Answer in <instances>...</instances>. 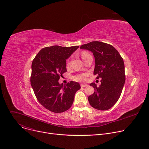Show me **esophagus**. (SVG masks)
<instances>
[{
  "instance_id": "34e87169",
  "label": "esophagus",
  "mask_w": 149,
  "mask_h": 149,
  "mask_svg": "<svg viewBox=\"0 0 149 149\" xmlns=\"http://www.w3.org/2000/svg\"><path fill=\"white\" fill-rule=\"evenodd\" d=\"M81 87H87L88 85L86 84H81Z\"/></svg>"
}]
</instances>
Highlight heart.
Returning a JSON list of instances; mask_svg holds the SVG:
<instances>
[{
    "instance_id": "1",
    "label": "heart",
    "mask_w": 149,
    "mask_h": 149,
    "mask_svg": "<svg viewBox=\"0 0 149 149\" xmlns=\"http://www.w3.org/2000/svg\"><path fill=\"white\" fill-rule=\"evenodd\" d=\"M88 53L86 52H83L81 53V56L82 59L86 56L87 55H88ZM86 74H77L76 75H75L74 77V79L75 80H78V81H83L86 80Z\"/></svg>"
}]
</instances>
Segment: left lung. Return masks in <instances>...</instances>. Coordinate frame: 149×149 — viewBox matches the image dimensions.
Instances as JSON below:
<instances>
[{"label":"left lung","mask_w":149,"mask_h":149,"mask_svg":"<svg viewBox=\"0 0 149 149\" xmlns=\"http://www.w3.org/2000/svg\"><path fill=\"white\" fill-rule=\"evenodd\" d=\"M81 49L93 53L96 79L102 78L101 85L90 84L95 92L88 97L91 105L99 110L111 108L119 99L125 83V65L123 58L111 45L100 41H92L82 45Z\"/></svg>","instance_id":"8db88e82"}]
</instances>
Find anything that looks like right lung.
I'll use <instances>...</instances> for the list:
<instances>
[{"label": "right lung", "instance_id": "1", "mask_svg": "<svg viewBox=\"0 0 149 149\" xmlns=\"http://www.w3.org/2000/svg\"><path fill=\"white\" fill-rule=\"evenodd\" d=\"M78 47H45L33 59L31 84L39 102L49 111L60 113L68 110L72 105L76 92L81 88L75 81L66 85L58 83L66 72V60Z\"/></svg>", "mask_w": 149, "mask_h": 149}]
</instances>
